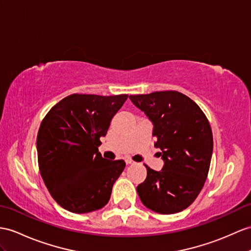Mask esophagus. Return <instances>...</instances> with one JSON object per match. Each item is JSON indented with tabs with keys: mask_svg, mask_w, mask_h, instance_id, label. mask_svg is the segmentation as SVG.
<instances>
[{
	"mask_svg": "<svg viewBox=\"0 0 251 251\" xmlns=\"http://www.w3.org/2000/svg\"><path fill=\"white\" fill-rule=\"evenodd\" d=\"M126 165H134V164H135V162L132 161L131 158H126Z\"/></svg>",
	"mask_w": 251,
	"mask_h": 251,
	"instance_id": "obj_1",
	"label": "esophagus"
}]
</instances>
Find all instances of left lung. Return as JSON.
Wrapping results in <instances>:
<instances>
[{"mask_svg":"<svg viewBox=\"0 0 251 251\" xmlns=\"http://www.w3.org/2000/svg\"><path fill=\"white\" fill-rule=\"evenodd\" d=\"M130 99L153 124L154 146L164 161L161 172L145 165L147 178L136 188L138 196L156 213L185 210L209 174L213 152L209 120L196 103L176 90L132 95Z\"/></svg>","mask_w":251,"mask_h":251,"instance_id":"left-lung-1","label":"left lung"}]
</instances>
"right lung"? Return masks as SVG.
I'll list each match as a JSON object with an SVG mask.
<instances>
[{"mask_svg": "<svg viewBox=\"0 0 251 251\" xmlns=\"http://www.w3.org/2000/svg\"><path fill=\"white\" fill-rule=\"evenodd\" d=\"M127 95L73 94L55 104L37 135L38 166L51 196L65 210L89 213L104 206L124 160L107 161L98 150Z\"/></svg>", "mask_w": 251, "mask_h": 251, "instance_id": "1", "label": "right lung"}]
</instances>
